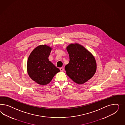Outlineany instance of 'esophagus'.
<instances>
[{"label":"esophagus","mask_w":125,"mask_h":125,"mask_svg":"<svg viewBox=\"0 0 125 125\" xmlns=\"http://www.w3.org/2000/svg\"><path fill=\"white\" fill-rule=\"evenodd\" d=\"M60 70L61 72H63V71H64V68H63V67H61V68H60Z\"/></svg>","instance_id":"34e87169"}]
</instances>
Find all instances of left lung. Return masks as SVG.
Masks as SVG:
<instances>
[{
    "label": "left lung",
    "instance_id": "obj_1",
    "mask_svg": "<svg viewBox=\"0 0 125 125\" xmlns=\"http://www.w3.org/2000/svg\"><path fill=\"white\" fill-rule=\"evenodd\" d=\"M70 61L65 66L67 75L78 84L90 79L96 72L97 64L92 53L79 43H71L66 47Z\"/></svg>",
    "mask_w": 125,
    "mask_h": 125
}]
</instances>
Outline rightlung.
Returning <instances> with one entry per match:
<instances>
[{"label": "right lung", "instance_id": "1", "mask_svg": "<svg viewBox=\"0 0 125 125\" xmlns=\"http://www.w3.org/2000/svg\"><path fill=\"white\" fill-rule=\"evenodd\" d=\"M52 49L46 44L38 46L28 58L27 73L31 79L40 85L49 84L55 75L60 72L49 60Z\"/></svg>", "mask_w": 125, "mask_h": 125}]
</instances>
